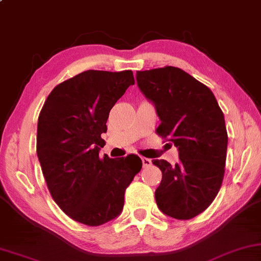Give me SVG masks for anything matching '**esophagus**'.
<instances>
[{
	"instance_id": "esophagus-1",
	"label": "esophagus",
	"mask_w": 261,
	"mask_h": 261,
	"mask_svg": "<svg viewBox=\"0 0 261 261\" xmlns=\"http://www.w3.org/2000/svg\"><path fill=\"white\" fill-rule=\"evenodd\" d=\"M142 165H143L144 168L145 167H149L151 165V160H149L147 158H142Z\"/></svg>"
}]
</instances>
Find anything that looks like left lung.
Listing matches in <instances>:
<instances>
[{
  "instance_id": "obj_1",
  "label": "left lung",
  "mask_w": 261,
  "mask_h": 261,
  "mask_svg": "<svg viewBox=\"0 0 261 261\" xmlns=\"http://www.w3.org/2000/svg\"><path fill=\"white\" fill-rule=\"evenodd\" d=\"M136 80L161 120L156 134L179 150L175 166L152 160L162 172L156 204L167 216L191 220L209 207L223 181L228 145L223 112L214 93L179 68L137 71Z\"/></svg>"
}]
</instances>
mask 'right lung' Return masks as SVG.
Segmentation results:
<instances>
[{
  "mask_svg": "<svg viewBox=\"0 0 261 261\" xmlns=\"http://www.w3.org/2000/svg\"><path fill=\"white\" fill-rule=\"evenodd\" d=\"M135 80L131 70H87L56 86L38 118L37 155L51 197L79 223L98 227L121 213L141 171L137 155L99 158L110 111Z\"/></svg>",
  "mask_w": 261,
  "mask_h": 261,
  "instance_id": "obj_1",
  "label": "right lung"
}]
</instances>
